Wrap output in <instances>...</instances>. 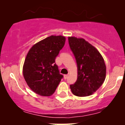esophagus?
<instances>
[{
    "mask_svg": "<svg viewBox=\"0 0 125 125\" xmlns=\"http://www.w3.org/2000/svg\"><path fill=\"white\" fill-rule=\"evenodd\" d=\"M67 77H68V74H64V79H66L67 78Z\"/></svg>",
    "mask_w": 125,
    "mask_h": 125,
    "instance_id": "34e87169",
    "label": "esophagus"
}]
</instances>
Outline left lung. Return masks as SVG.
<instances>
[{
	"instance_id": "8db88e82",
	"label": "left lung",
	"mask_w": 125,
	"mask_h": 125,
	"mask_svg": "<svg viewBox=\"0 0 125 125\" xmlns=\"http://www.w3.org/2000/svg\"><path fill=\"white\" fill-rule=\"evenodd\" d=\"M69 44L77 66V78L70 87L72 94L80 97L95 92L104 83L106 67L99 52L83 38L69 37Z\"/></svg>"
}]
</instances>
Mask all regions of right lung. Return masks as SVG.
Returning <instances> with one entry per match:
<instances>
[{"instance_id": "1", "label": "right lung", "mask_w": 125, "mask_h": 125, "mask_svg": "<svg viewBox=\"0 0 125 125\" xmlns=\"http://www.w3.org/2000/svg\"><path fill=\"white\" fill-rule=\"evenodd\" d=\"M62 36L48 37L29 50L23 67V74L29 87L36 94L49 96L54 92L63 75L55 59L65 43Z\"/></svg>"}]
</instances>
